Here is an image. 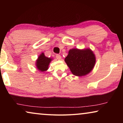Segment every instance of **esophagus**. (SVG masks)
Returning <instances> with one entry per match:
<instances>
[{
  "instance_id": "esophagus-1",
  "label": "esophagus",
  "mask_w": 123,
  "mask_h": 123,
  "mask_svg": "<svg viewBox=\"0 0 123 123\" xmlns=\"http://www.w3.org/2000/svg\"><path fill=\"white\" fill-rule=\"evenodd\" d=\"M56 59L57 60H61V55H59V54H56Z\"/></svg>"
}]
</instances>
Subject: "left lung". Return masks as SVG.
Segmentation results:
<instances>
[{
	"mask_svg": "<svg viewBox=\"0 0 123 123\" xmlns=\"http://www.w3.org/2000/svg\"><path fill=\"white\" fill-rule=\"evenodd\" d=\"M66 63L73 74L84 76L88 74L94 67L95 57L91 49H70L65 59Z\"/></svg>",
	"mask_w": 123,
	"mask_h": 123,
	"instance_id": "8db88e82",
	"label": "left lung"
}]
</instances>
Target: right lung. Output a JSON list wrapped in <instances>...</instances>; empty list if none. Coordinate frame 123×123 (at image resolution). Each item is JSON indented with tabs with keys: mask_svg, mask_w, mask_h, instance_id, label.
Here are the masks:
<instances>
[{
	"mask_svg": "<svg viewBox=\"0 0 123 123\" xmlns=\"http://www.w3.org/2000/svg\"><path fill=\"white\" fill-rule=\"evenodd\" d=\"M51 59L45 57L44 53H42L39 55L36 61L37 69L41 72H44L48 69V66Z\"/></svg>",
	"mask_w": 123,
	"mask_h": 123,
	"instance_id": "add662e5",
	"label": "right lung"
}]
</instances>
